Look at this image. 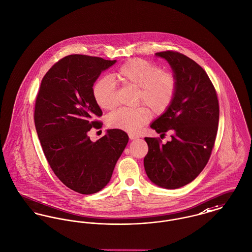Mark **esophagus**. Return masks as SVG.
<instances>
[{"label": "esophagus", "instance_id": "34e87169", "mask_svg": "<svg viewBox=\"0 0 252 252\" xmlns=\"http://www.w3.org/2000/svg\"><path fill=\"white\" fill-rule=\"evenodd\" d=\"M129 138L130 139H136V138H138V135H135V134H129Z\"/></svg>", "mask_w": 252, "mask_h": 252}]
</instances>
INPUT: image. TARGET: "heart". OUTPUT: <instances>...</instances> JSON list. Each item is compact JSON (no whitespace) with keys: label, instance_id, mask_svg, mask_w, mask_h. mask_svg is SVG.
I'll return each instance as SVG.
<instances>
[{"label":"heart","instance_id":"obj_1","mask_svg":"<svg viewBox=\"0 0 252 252\" xmlns=\"http://www.w3.org/2000/svg\"><path fill=\"white\" fill-rule=\"evenodd\" d=\"M113 79L136 89V104L146 105L156 115L167 111L177 92L174 74L141 59L128 60L113 74ZM113 81L109 76H103L92 87L94 100L102 110H111L117 105V89ZM150 118L151 113L145 107L121 108L110 114L107 122L112 128L135 134Z\"/></svg>","mask_w":252,"mask_h":252}]
</instances>
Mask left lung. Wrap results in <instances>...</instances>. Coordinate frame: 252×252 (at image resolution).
<instances>
[{
  "instance_id": "left-lung-1",
  "label": "left lung",
  "mask_w": 252,
  "mask_h": 252,
  "mask_svg": "<svg viewBox=\"0 0 252 252\" xmlns=\"http://www.w3.org/2000/svg\"><path fill=\"white\" fill-rule=\"evenodd\" d=\"M165 59L177 79L175 98L151 123L158 134L171 131V141L145 137L148 154L145 172L153 184L177 189L194 181L205 167L215 143L219 101L204 69L189 57L175 51L157 52Z\"/></svg>"
}]
</instances>
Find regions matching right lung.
Listing matches in <instances>:
<instances>
[{"label": "right lung", "mask_w": 252, "mask_h": 252, "mask_svg": "<svg viewBox=\"0 0 252 252\" xmlns=\"http://www.w3.org/2000/svg\"><path fill=\"white\" fill-rule=\"evenodd\" d=\"M116 62L67 55L46 73L35 103L36 132L47 160L57 178L80 194L96 193L109 184L129 140L119 129L107 130L95 142L88 134L93 127L101 128V122L94 121L102 111L92 87Z\"/></svg>", "instance_id": "1"}]
</instances>
